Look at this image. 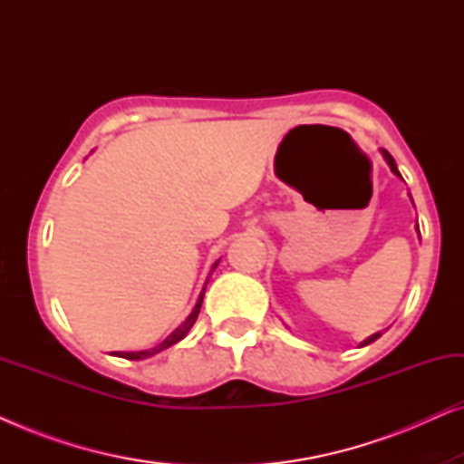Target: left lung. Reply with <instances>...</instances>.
Wrapping results in <instances>:
<instances>
[{
  "mask_svg": "<svg viewBox=\"0 0 464 464\" xmlns=\"http://www.w3.org/2000/svg\"><path fill=\"white\" fill-rule=\"evenodd\" d=\"M380 151H382L384 160H386V164H389V167H391V170H392V173H395L397 177H401V173H399V170H397V164H395V160H392V156L389 154V151H386V150H380ZM416 227H418V224H416ZM380 335H382V334H373V335H370V338H367V340H363V342H361V346H367V344H372V342H373V340H378V338H380Z\"/></svg>",
  "mask_w": 464,
  "mask_h": 464,
  "instance_id": "8db88e82",
  "label": "left lung"
}]
</instances>
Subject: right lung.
I'll return each instance as SVG.
<instances>
[{
	"instance_id": "add662e5",
	"label": "right lung",
	"mask_w": 464,
	"mask_h": 464,
	"mask_svg": "<svg viewBox=\"0 0 464 464\" xmlns=\"http://www.w3.org/2000/svg\"><path fill=\"white\" fill-rule=\"evenodd\" d=\"M218 264L219 262H215L213 264V268L211 270H215L218 268ZM202 297H205V289L200 291V297H198V302H196V306H194V310L192 313H189V316L186 321L181 323L179 327L175 329L173 334L169 335L167 340H162L160 344L158 346H154V348H150V351H139V353H113L116 354V357H122V359H130V361H139V359H148V357H151V354H156V353H160V351H164V348H169V346H173V344H177V342L179 340H183L188 335V332L189 329H192V325L196 323V319H198V313H200V306H202Z\"/></svg>"
}]
</instances>
